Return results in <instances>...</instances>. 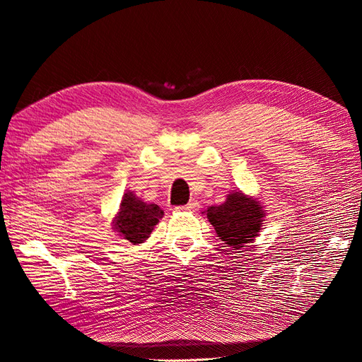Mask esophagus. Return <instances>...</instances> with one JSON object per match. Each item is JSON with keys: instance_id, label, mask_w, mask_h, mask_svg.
I'll return each mask as SVG.
<instances>
[{"instance_id": "1", "label": "esophagus", "mask_w": 362, "mask_h": 362, "mask_svg": "<svg viewBox=\"0 0 362 362\" xmlns=\"http://www.w3.org/2000/svg\"><path fill=\"white\" fill-rule=\"evenodd\" d=\"M198 202H196V201H192V202H189L187 205H181V206H177V208H175V210H177V211H196V210H198Z\"/></svg>"}]
</instances>
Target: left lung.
I'll return each mask as SVG.
<instances>
[{"label":"left lung","instance_id":"1","mask_svg":"<svg viewBox=\"0 0 362 362\" xmlns=\"http://www.w3.org/2000/svg\"><path fill=\"white\" fill-rule=\"evenodd\" d=\"M206 216L217 237L234 252L252 243L259 235L266 210L255 196L243 192L228 193L221 205H211L202 213Z\"/></svg>","mask_w":362,"mask_h":362}]
</instances>
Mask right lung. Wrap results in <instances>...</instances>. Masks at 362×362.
Masks as SVG:
<instances>
[{"instance_id": "add662e5", "label": "right lung", "mask_w": 362, "mask_h": 362, "mask_svg": "<svg viewBox=\"0 0 362 362\" xmlns=\"http://www.w3.org/2000/svg\"><path fill=\"white\" fill-rule=\"evenodd\" d=\"M164 216L157 204H146L134 192H127L113 217V229L131 245H141L149 238L156 225Z\"/></svg>"}]
</instances>
